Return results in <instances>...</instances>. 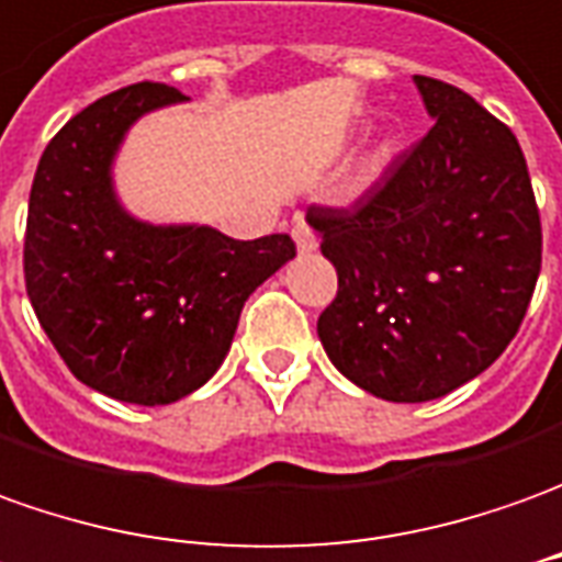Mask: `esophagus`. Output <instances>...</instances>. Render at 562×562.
<instances>
[{"label": "esophagus", "mask_w": 562, "mask_h": 562, "mask_svg": "<svg viewBox=\"0 0 562 562\" xmlns=\"http://www.w3.org/2000/svg\"><path fill=\"white\" fill-rule=\"evenodd\" d=\"M293 241H296V247H300V254L315 250V247H318V235H315V229H312V223L296 220V223H293Z\"/></svg>", "instance_id": "esophagus-1"}]
</instances>
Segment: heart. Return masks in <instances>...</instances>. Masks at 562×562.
<instances>
[{
	"mask_svg": "<svg viewBox=\"0 0 562 562\" xmlns=\"http://www.w3.org/2000/svg\"><path fill=\"white\" fill-rule=\"evenodd\" d=\"M376 170V168H373ZM373 170H370V173H367V177H363V183H367V180H370V177H373Z\"/></svg>",
	"mask_w": 562,
	"mask_h": 562,
	"instance_id": "b5f03b06",
	"label": "heart"
}]
</instances>
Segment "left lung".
<instances>
[{
	"label": "left lung",
	"mask_w": 562,
	"mask_h": 562,
	"mask_svg": "<svg viewBox=\"0 0 562 562\" xmlns=\"http://www.w3.org/2000/svg\"><path fill=\"white\" fill-rule=\"evenodd\" d=\"M431 131L346 207L312 204L339 290L318 336L363 392L419 404L508 348L541 272V216L524 149L471 94L416 76Z\"/></svg>",
	"instance_id": "1"
}]
</instances>
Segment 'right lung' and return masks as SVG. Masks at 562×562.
Here are the masks:
<instances>
[{"label": "right lung", "instance_id": "right-lung-1", "mask_svg": "<svg viewBox=\"0 0 562 562\" xmlns=\"http://www.w3.org/2000/svg\"><path fill=\"white\" fill-rule=\"evenodd\" d=\"M137 81L72 115L38 158L23 281L69 373L125 404L180 401L214 376L244 303L296 257L284 232L235 241L207 226H146L119 207L110 161L143 112L183 100Z\"/></svg>", "mask_w": 562, "mask_h": 562}]
</instances>
